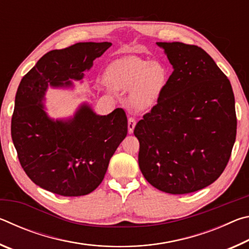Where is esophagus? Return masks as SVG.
I'll list each match as a JSON object with an SVG mask.
<instances>
[{
    "label": "esophagus",
    "instance_id": "esophagus-1",
    "mask_svg": "<svg viewBox=\"0 0 249 249\" xmlns=\"http://www.w3.org/2000/svg\"><path fill=\"white\" fill-rule=\"evenodd\" d=\"M135 125H136V121H135V119H133V117H129V119H128V124H127L128 133L129 134H132L134 132Z\"/></svg>",
    "mask_w": 249,
    "mask_h": 249
}]
</instances>
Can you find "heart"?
I'll return each mask as SVG.
<instances>
[{"label": "heart", "instance_id": "heart-1", "mask_svg": "<svg viewBox=\"0 0 249 249\" xmlns=\"http://www.w3.org/2000/svg\"><path fill=\"white\" fill-rule=\"evenodd\" d=\"M104 80L112 89L129 90V107L133 111L142 112L157 103L168 81V69L159 61L128 56L108 65Z\"/></svg>", "mask_w": 249, "mask_h": 249}]
</instances>
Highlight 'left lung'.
Instances as JSON below:
<instances>
[{
	"label": "left lung",
	"instance_id": "left-lung-1",
	"mask_svg": "<svg viewBox=\"0 0 249 249\" xmlns=\"http://www.w3.org/2000/svg\"><path fill=\"white\" fill-rule=\"evenodd\" d=\"M156 44L174 71L157 105L135 126L138 165L156 189L185 195L213 183L229 162L237 126L234 93L202 48Z\"/></svg>",
	"mask_w": 249,
	"mask_h": 249
}]
</instances>
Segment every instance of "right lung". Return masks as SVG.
<instances>
[{"mask_svg": "<svg viewBox=\"0 0 249 249\" xmlns=\"http://www.w3.org/2000/svg\"><path fill=\"white\" fill-rule=\"evenodd\" d=\"M111 43H78L44 54L25 74L15 96L12 140L24 171L34 183L64 196L89 195L107 174L109 159L127 135L122 108L99 115L82 102L72 115L53 119L46 94L73 89Z\"/></svg>", "mask_w": 249, "mask_h": 249, "instance_id": "right-lung-1", "label": "right lung"}]
</instances>
